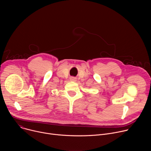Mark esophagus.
<instances>
[{"instance_id": "obj_1", "label": "esophagus", "mask_w": 151, "mask_h": 151, "mask_svg": "<svg viewBox=\"0 0 151 151\" xmlns=\"http://www.w3.org/2000/svg\"><path fill=\"white\" fill-rule=\"evenodd\" d=\"M72 80H73V81H75V80H76V79H75V78H72Z\"/></svg>"}]
</instances>
